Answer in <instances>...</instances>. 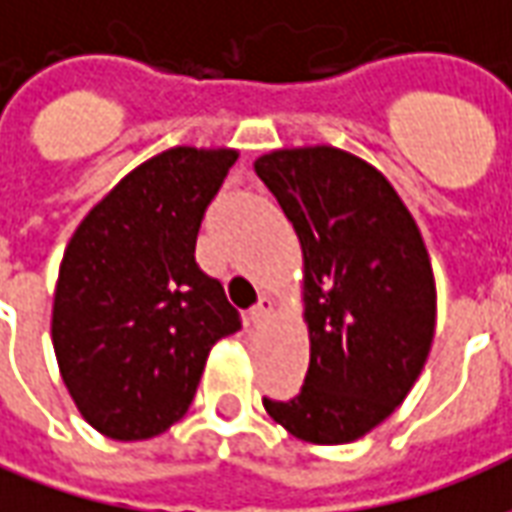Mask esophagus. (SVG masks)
Listing matches in <instances>:
<instances>
[{
    "label": "esophagus",
    "instance_id": "34e87169",
    "mask_svg": "<svg viewBox=\"0 0 512 512\" xmlns=\"http://www.w3.org/2000/svg\"><path fill=\"white\" fill-rule=\"evenodd\" d=\"M249 315H252V323H255V326L266 323L268 318L274 315V301L268 299V296H263V299L257 301L255 307H252V312H249Z\"/></svg>",
    "mask_w": 512,
    "mask_h": 512
}]
</instances>
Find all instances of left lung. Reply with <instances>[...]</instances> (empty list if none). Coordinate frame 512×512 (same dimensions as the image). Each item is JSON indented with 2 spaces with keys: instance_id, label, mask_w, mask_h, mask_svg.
Listing matches in <instances>:
<instances>
[{
  "instance_id": "obj_1",
  "label": "left lung",
  "mask_w": 512,
  "mask_h": 512,
  "mask_svg": "<svg viewBox=\"0 0 512 512\" xmlns=\"http://www.w3.org/2000/svg\"><path fill=\"white\" fill-rule=\"evenodd\" d=\"M304 255L310 370L268 417L312 444H348L381 425L422 373L436 282L414 216L392 183L340 147H285L255 161Z\"/></svg>"
}]
</instances>
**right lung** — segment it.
Segmentation results:
<instances>
[{"label": "right lung", "mask_w": 512, "mask_h": 512, "mask_svg": "<svg viewBox=\"0 0 512 512\" xmlns=\"http://www.w3.org/2000/svg\"><path fill=\"white\" fill-rule=\"evenodd\" d=\"M238 150L169 147L87 213L62 255L51 343L82 417L117 441L164 433L189 411L205 359L241 329L194 246Z\"/></svg>", "instance_id": "1"}]
</instances>
